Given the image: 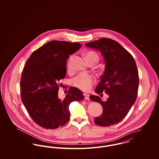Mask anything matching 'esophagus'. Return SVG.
Wrapping results in <instances>:
<instances>
[{
	"label": "esophagus",
	"mask_w": 159,
	"mask_h": 159,
	"mask_svg": "<svg viewBox=\"0 0 159 159\" xmlns=\"http://www.w3.org/2000/svg\"><path fill=\"white\" fill-rule=\"evenodd\" d=\"M84 95L85 100H89V95L88 93H84Z\"/></svg>",
	"instance_id": "obj_1"
}]
</instances>
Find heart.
<instances>
[{"label":"heart","instance_id":"b5f03b06","mask_svg":"<svg viewBox=\"0 0 159 159\" xmlns=\"http://www.w3.org/2000/svg\"><path fill=\"white\" fill-rule=\"evenodd\" d=\"M84 56L87 61L95 60L98 62V56L94 51H89L84 54ZM68 67H69V63ZM95 81V79L93 76L86 73H80L73 80L72 83L75 86L79 89L83 91H88L91 89V86Z\"/></svg>","mask_w":159,"mask_h":159}]
</instances>
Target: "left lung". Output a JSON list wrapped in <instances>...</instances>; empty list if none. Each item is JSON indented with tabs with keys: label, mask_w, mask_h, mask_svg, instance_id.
Here are the masks:
<instances>
[{
	"label": "left lung",
	"mask_w": 159,
	"mask_h": 159,
	"mask_svg": "<svg viewBox=\"0 0 159 159\" xmlns=\"http://www.w3.org/2000/svg\"><path fill=\"white\" fill-rule=\"evenodd\" d=\"M85 45L100 51L103 57L105 71L97 85V94L106 92V102L91 95L90 99L103 107L101 116L94 119L95 124L110 126L120 122L134 105L139 86L138 71L133 56L118 42L103 38Z\"/></svg>",
	"instance_id": "obj_1"
}]
</instances>
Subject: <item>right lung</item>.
Wrapping results in <instances>:
<instances>
[{"label": "right lung", "instance_id": "1", "mask_svg": "<svg viewBox=\"0 0 159 159\" xmlns=\"http://www.w3.org/2000/svg\"><path fill=\"white\" fill-rule=\"evenodd\" d=\"M81 47L79 43L51 41L35 50L24 67L22 102L34 121L45 129L64 125L70 119V104L84 98L81 91L73 87L64 99L58 97V83L66 75L67 60Z\"/></svg>", "mask_w": 159, "mask_h": 159}]
</instances>
